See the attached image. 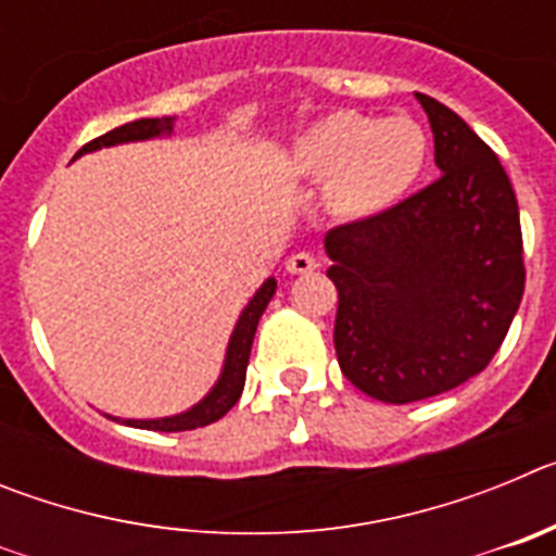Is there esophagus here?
I'll return each mask as SVG.
<instances>
[{"mask_svg":"<svg viewBox=\"0 0 556 556\" xmlns=\"http://www.w3.org/2000/svg\"><path fill=\"white\" fill-rule=\"evenodd\" d=\"M317 267V258L312 253H292L287 258V273L289 275H306Z\"/></svg>","mask_w":556,"mask_h":556,"instance_id":"esophagus-1","label":"esophagus"}]
</instances>
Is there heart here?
<instances>
[{"label": "heart", "instance_id": "b5f03b06", "mask_svg": "<svg viewBox=\"0 0 556 556\" xmlns=\"http://www.w3.org/2000/svg\"><path fill=\"white\" fill-rule=\"evenodd\" d=\"M429 155L424 127L409 116L337 111L312 122L292 141L298 178L326 180L323 203L333 217L365 223L390 211L415 186Z\"/></svg>", "mask_w": 556, "mask_h": 556}]
</instances>
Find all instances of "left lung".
<instances>
[{
    "mask_svg": "<svg viewBox=\"0 0 556 556\" xmlns=\"http://www.w3.org/2000/svg\"><path fill=\"white\" fill-rule=\"evenodd\" d=\"M415 97L443 175L326 236L339 367L384 404L440 395L484 370L527 281L518 200L498 155L443 102Z\"/></svg>",
    "mask_w": 556,
    "mask_h": 556,
    "instance_id": "obj_1",
    "label": "left lung"
}]
</instances>
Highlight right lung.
<instances>
[{
    "mask_svg": "<svg viewBox=\"0 0 556 556\" xmlns=\"http://www.w3.org/2000/svg\"><path fill=\"white\" fill-rule=\"evenodd\" d=\"M172 127H175V116H161V119H136L127 122V125L116 127V130L105 132L100 139L88 141L83 150H77L75 159L86 155V152H97L102 147H116V144H130V141H147V139H161V136H172ZM275 287L278 281L267 278L262 287L255 289V294L248 301V306L242 308L239 320H236L233 333L228 339V351H225L223 372H219L217 384L205 392L203 401L191 406V409L180 412V415L169 417H152V420H122V417H111V420H119L125 426H136V429H150V431H189L200 429V426H208L214 420L225 415L228 409H233V404L239 401L244 390V376H248V362H250V348H253L255 328L262 320L264 308L273 301Z\"/></svg>",
    "mask_w": 556,
    "mask_h": 556,
    "instance_id": "add662e5",
    "label": "right lung"
}]
</instances>
